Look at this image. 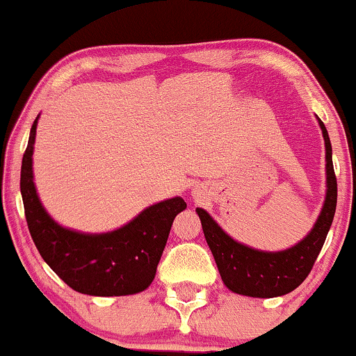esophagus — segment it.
<instances>
[{
  "label": "esophagus",
  "instance_id": "esophagus-1",
  "mask_svg": "<svg viewBox=\"0 0 356 356\" xmlns=\"http://www.w3.org/2000/svg\"><path fill=\"white\" fill-rule=\"evenodd\" d=\"M195 198H196V200H198V198H200V196H198V195H195Z\"/></svg>",
  "mask_w": 356,
  "mask_h": 356
}]
</instances>
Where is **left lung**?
<instances>
[{
  "instance_id": "1",
  "label": "left lung",
  "mask_w": 356,
  "mask_h": 356,
  "mask_svg": "<svg viewBox=\"0 0 356 356\" xmlns=\"http://www.w3.org/2000/svg\"><path fill=\"white\" fill-rule=\"evenodd\" d=\"M318 120L325 140L327 193L322 211L309 234L284 251H261L232 239L203 208H196L206 243L211 249L222 282L239 296L272 299L292 292L312 270L315 259L330 231L337 208V178L332 163V143L323 122Z\"/></svg>"
}]
</instances>
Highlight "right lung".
<instances>
[{
    "label": "right lung",
    "mask_w": 356,
    "mask_h": 356,
    "mask_svg": "<svg viewBox=\"0 0 356 356\" xmlns=\"http://www.w3.org/2000/svg\"><path fill=\"white\" fill-rule=\"evenodd\" d=\"M39 115L31 127L21 165V196L28 227L46 264L76 292L95 297L134 296L153 282L156 266L178 213L181 196L145 208L138 216L108 232H81L60 226L39 200L33 153Z\"/></svg>",
    "instance_id": "obj_1"
}]
</instances>
